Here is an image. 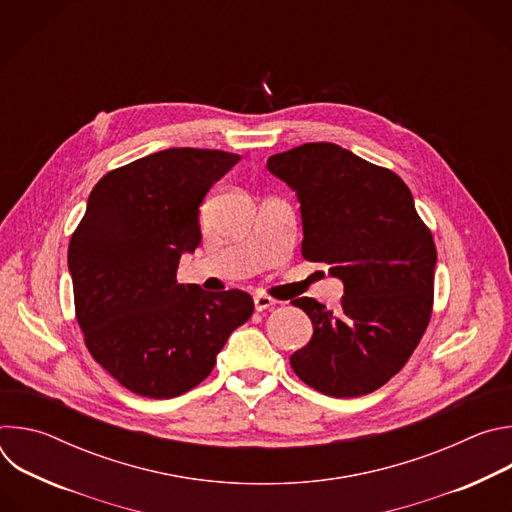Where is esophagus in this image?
I'll return each instance as SVG.
<instances>
[{"mask_svg":"<svg viewBox=\"0 0 512 512\" xmlns=\"http://www.w3.org/2000/svg\"><path fill=\"white\" fill-rule=\"evenodd\" d=\"M253 302H255V310H257V312H263V310L275 306V300H271V298L265 296V294H257V296L253 298Z\"/></svg>","mask_w":512,"mask_h":512,"instance_id":"obj_1","label":"esophagus"}]
</instances>
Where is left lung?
<instances>
[{"mask_svg": "<svg viewBox=\"0 0 512 512\" xmlns=\"http://www.w3.org/2000/svg\"><path fill=\"white\" fill-rule=\"evenodd\" d=\"M267 170L300 200L304 259L344 283L336 312L314 298L291 302L314 326L291 369L330 397L373 393L403 369L431 318L437 253L411 190L328 141L275 154Z\"/></svg>", "mask_w": 512, "mask_h": 512, "instance_id": "left-lung-1", "label": "left lung"}]
</instances>
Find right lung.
<instances>
[{
  "label": "right lung",
  "mask_w": 512,
  "mask_h": 512,
  "mask_svg": "<svg viewBox=\"0 0 512 512\" xmlns=\"http://www.w3.org/2000/svg\"><path fill=\"white\" fill-rule=\"evenodd\" d=\"M241 156L172 148L105 174L68 245L77 322L101 367L135 395L178 397L214 369L255 306L245 291L178 283L200 204Z\"/></svg>",
  "instance_id": "right-lung-1"
}]
</instances>
